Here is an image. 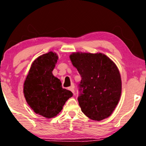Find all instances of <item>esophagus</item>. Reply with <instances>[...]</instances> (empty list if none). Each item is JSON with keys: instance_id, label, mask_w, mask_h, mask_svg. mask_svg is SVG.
I'll return each mask as SVG.
<instances>
[{"instance_id": "obj_1", "label": "esophagus", "mask_w": 146, "mask_h": 146, "mask_svg": "<svg viewBox=\"0 0 146 146\" xmlns=\"http://www.w3.org/2000/svg\"><path fill=\"white\" fill-rule=\"evenodd\" d=\"M68 89L69 90H71V91L72 92V93H73V94H74L75 93V89H74V86H70V87H68Z\"/></svg>"}]
</instances>
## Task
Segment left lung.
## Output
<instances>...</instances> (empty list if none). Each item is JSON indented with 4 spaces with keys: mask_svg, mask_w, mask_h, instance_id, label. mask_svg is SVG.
Returning a JSON list of instances; mask_svg holds the SVG:
<instances>
[{
    "mask_svg": "<svg viewBox=\"0 0 146 146\" xmlns=\"http://www.w3.org/2000/svg\"><path fill=\"white\" fill-rule=\"evenodd\" d=\"M73 66L82 77L78 100L82 111L95 121L113 113L121 93V75L116 64L101 53H73Z\"/></svg>",
    "mask_w": 146,
    "mask_h": 146,
    "instance_id": "obj_1",
    "label": "left lung"
}]
</instances>
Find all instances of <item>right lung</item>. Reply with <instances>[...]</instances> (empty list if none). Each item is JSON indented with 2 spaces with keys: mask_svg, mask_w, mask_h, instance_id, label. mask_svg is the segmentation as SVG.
<instances>
[{
  "mask_svg": "<svg viewBox=\"0 0 146 146\" xmlns=\"http://www.w3.org/2000/svg\"><path fill=\"white\" fill-rule=\"evenodd\" d=\"M58 57L50 51L33 62L24 83L25 98L36 114L49 119L62 110L68 99L73 96L70 90L62 87L61 81L52 73Z\"/></svg>",
  "mask_w": 146,
  "mask_h": 146,
  "instance_id": "right-lung-1",
  "label": "right lung"
}]
</instances>
